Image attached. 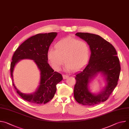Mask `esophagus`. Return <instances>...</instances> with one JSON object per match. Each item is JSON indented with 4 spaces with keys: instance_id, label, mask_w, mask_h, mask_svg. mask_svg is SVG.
<instances>
[{
    "instance_id": "1",
    "label": "esophagus",
    "mask_w": 129,
    "mask_h": 129,
    "mask_svg": "<svg viewBox=\"0 0 129 129\" xmlns=\"http://www.w3.org/2000/svg\"><path fill=\"white\" fill-rule=\"evenodd\" d=\"M68 77V76L66 75H63V79H67Z\"/></svg>"
}]
</instances>
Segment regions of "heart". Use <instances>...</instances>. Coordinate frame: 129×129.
<instances>
[{
    "label": "heart",
    "instance_id": "b5f03b06",
    "mask_svg": "<svg viewBox=\"0 0 129 129\" xmlns=\"http://www.w3.org/2000/svg\"><path fill=\"white\" fill-rule=\"evenodd\" d=\"M54 49L49 50L47 57L55 70H60L64 60L67 71L80 70L88 62L90 49L85 40L66 37L58 41L54 45Z\"/></svg>",
    "mask_w": 129,
    "mask_h": 129
}]
</instances>
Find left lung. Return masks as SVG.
<instances>
[{
    "mask_svg": "<svg viewBox=\"0 0 129 129\" xmlns=\"http://www.w3.org/2000/svg\"><path fill=\"white\" fill-rule=\"evenodd\" d=\"M76 36L89 45L91 56L88 64L76 76L74 97L82 105L94 106L107 100L117 85L120 65L114 46L101 36L88 33H77ZM101 72L106 78L107 85L98 95L91 94L88 83L97 73Z\"/></svg>",
    "mask_w": 129,
    "mask_h": 129,
    "instance_id": "left-lung-1",
    "label": "left lung"
}]
</instances>
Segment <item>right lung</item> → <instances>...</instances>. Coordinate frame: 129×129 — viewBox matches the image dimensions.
Instances as JSON below:
<instances>
[{"label": "right lung", "mask_w": 129, "mask_h": 129, "mask_svg": "<svg viewBox=\"0 0 129 129\" xmlns=\"http://www.w3.org/2000/svg\"><path fill=\"white\" fill-rule=\"evenodd\" d=\"M57 33L52 32L38 34L23 42L15 50L11 63V76L13 85L17 93L24 100L34 104H44L51 100L57 90L56 85L63 80L60 73L54 71L47 63L48 51ZM29 58L34 60L41 70V79L39 89L31 95L23 94L14 85L12 72L15 64L20 59Z\"/></svg>", "instance_id": "obj_1"}]
</instances>
